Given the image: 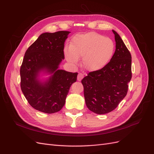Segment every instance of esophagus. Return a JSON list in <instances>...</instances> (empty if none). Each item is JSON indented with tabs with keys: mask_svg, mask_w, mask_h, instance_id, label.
Returning <instances> with one entry per match:
<instances>
[{
	"mask_svg": "<svg viewBox=\"0 0 154 154\" xmlns=\"http://www.w3.org/2000/svg\"><path fill=\"white\" fill-rule=\"evenodd\" d=\"M83 78V74L82 73H79L78 75L77 80H78V81H81Z\"/></svg>",
	"mask_w": 154,
	"mask_h": 154,
	"instance_id": "34e87169",
	"label": "esophagus"
}]
</instances>
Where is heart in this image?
Masks as SVG:
<instances>
[{
    "instance_id": "heart-1",
    "label": "heart",
    "mask_w": 154,
    "mask_h": 154,
    "mask_svg": "<svg viewBox=\"0 0 154 154\" xmlns=\"http://www.w3.org/2000/svg\"><path fill=\"white\" fill-rule=\"evenodd\" d=\"M115 45L110 38L95 32L78 35L72 40L71 46L64 49L68 62L76 65L79 57L82 64L89 71H96L106 66L112 58Z\"/></svg>"
}]
</instances>
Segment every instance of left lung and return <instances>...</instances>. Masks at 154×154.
<instances>
[{"label":"left lung","instance_id":"8db88e82","mask_svg":"<svg viewBox=\"0 0 154 154\" xmlns=\"http://www.w3.org/2000/svg\"><path fill=\"white\" fill-rule=\"evenodd\" d=\"M116 51L110 61L98 71L90 72L82 83L87 108L97 114L114 110L126 96L132 78V57L120 36L112 30Z\"/></svg>","mask_w":154,"mask_h":154}]
</instances>
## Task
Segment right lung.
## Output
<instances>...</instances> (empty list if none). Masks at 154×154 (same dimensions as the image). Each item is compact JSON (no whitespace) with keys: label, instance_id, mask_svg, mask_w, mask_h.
<instances>
[{"label":"right lung","instance_id":"obj_1","mask_svg":"<svg viewBox=\"0 0 154 154\" xmlns=\"http://www.w3.org/2000/svg\"><path fill=\"white\" fill-rule=\"evenodd\" d=\"M69 31L44 32L26 51L20 67V87L29 105L47 114L62 109L69 88L76 81L78 72L58 69L64 59V42ZM41 71L51 74L42 82L38 80Z\"/></svg>","mask_w":154,"mask_h":154}]
</instances>
